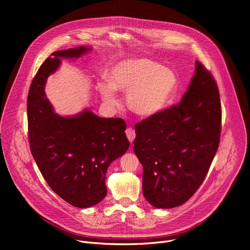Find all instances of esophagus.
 I'll use <instances>...</instances> for the list:
<instances>
[{
	"label": "esophagus",
	"mask_w": 250,
	"mask_h": 250,
	"mask_svg": "<svg viewBox=\"0 0 250 250\" xmlns=\"http://www.w3.org/2000/svg\"><path fill=\"white\" fill-rule=\"evenodd\" d=\"M125 134H126V137L127 139L129 140L130 144H132L134 138H135V130L131 127H128L126 130H125Z\"/></svg>",
	"instance_id": "34e87169"
}]
</instances>
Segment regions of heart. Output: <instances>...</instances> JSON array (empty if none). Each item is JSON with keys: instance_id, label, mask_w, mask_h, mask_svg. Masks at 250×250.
Here are the masks:
<instances>
[{"instance_id": "b5f03b06", "label": "heart", "mask_w": 250, "mask_h": 250, "mask_svg": "<svg viewBox=\"0 0 250 250\" xmlns=\"http://www.w3.org/2000/svg\"><path fill=\"white\" fill-rule=\"evenodd\" d=\"M108 82L98 84L104 103L115 105L116 91L126 93L127 108L136 116L148 119L162 113L175 97L179 81L174 71L146 57L121 60L105 72Z\"/></svg>"}]
</instances>
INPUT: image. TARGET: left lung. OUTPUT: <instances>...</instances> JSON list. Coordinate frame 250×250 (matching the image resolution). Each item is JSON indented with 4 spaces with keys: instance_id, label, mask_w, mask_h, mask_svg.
Segmentation results:
<instances>
[{
    "instance_id": "8db88e82",
    "label": "left lung",
    "mask_w": 250,
    "mask_h": 250,
    "mask_svg": "<svg viewBox=\"0 0 250 250\" xmlns=\"http://www.w3.org/2000/svg\"><path fill=\"white\" fill-rule=\"evenodd\" d=\"M221 124L217 83L196 61L181 102L135 125L133 151L144 167L142 192L150 205L171 208L195 194L218 150Z\"/></svg>"
}]
</instances>
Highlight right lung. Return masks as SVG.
Returning <instances> with one entry per match:
<instances>
[{
	"mask_svg": "<svg viewBox=\"0 0 250 250\" xmlns=\"http://www.w3.org/2000/svg\"><path fill=\"white\" fill-rule=\"evenodd\" d=\"M91 49L79 46L53 52L40 67L27 96L33 159L52 191L81 208L95 206L105 197L106 170L129 147L123 119L100 118L89 109L62 117L54 113L46 98V80L62 59L79 58Z\"/></svg>",
	"mask_w": 250,
	"mask_h": 250,
	"instance_id": "obj_1",
	"label": "right lung"
}]
</instances>
